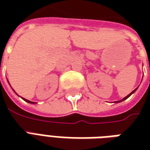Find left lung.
Masks as SVG:
<instances>
[{
	"label": "left lung",
	"instance_id": "8db88e82",
	"mask_svg": "<svg viewBox=\"0 0 150 150\" xmlns=\"http://www.w3.org/2000/svg\"><path fill=\"white\" fill-rule=\"evenodd\" d=\"M137 88H136L135 90H133V91H132V92H131V93H130V94H129V95H128V96H125V98H123L122 100H119V101H116V102H115V103H120V102H121V101H124V100H125L126 99H128V98H129V96H131V95H132V94H133V93H134V92H135V91H137Z\"/></svg>",
	"mask_w": 150,
	"mask_h": 150
}]
</instances>
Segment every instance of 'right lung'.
Masks as SVG:
<instances>
[{"instance_id": "obj_1", "label": "right lung", "mask_w": 150, "mask_h": 150, "mask_svg": "<svg viewBox=\"0 0 150 150\" xmlns=\"http://www.w3.org/2000/svg\"><path fill=\"white\" fill-rule=\"evenodd\" d=\"M13 91H14V90H13ZM14 92H15V91H14ZM22 99H23V100H24L25 101V102H27V103H30V104H36V103H35V102H32V101L28 100H26V99H25V98H22Z\"/></svg>"}]
</instances>
